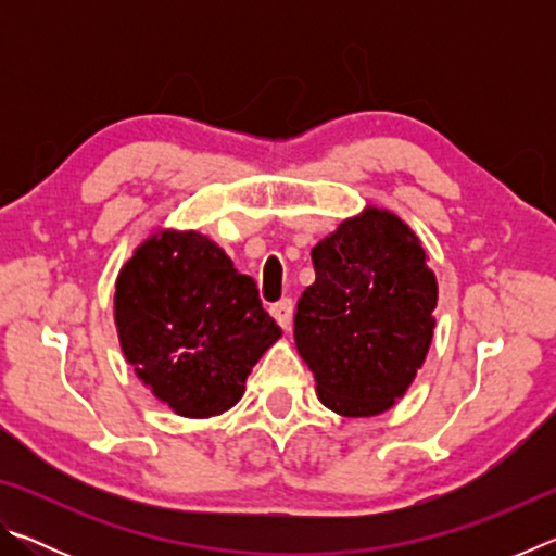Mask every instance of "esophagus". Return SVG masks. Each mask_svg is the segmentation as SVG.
<instances>
[{
    "label": "esophagus",
    "instance_id": "obj_1",
    "mask_svg": "<svg viewBox=\"0 0 556 556\" xmlns=\"http://www.w3.org/2000/svg\"><path fill=\"white\" fill-rule=\"evenodd\" d=\"M269 314L275 316V321L287 331V328L291 326V316H294V304H291V299H281V301H277V304H271Z\"/></svg>",
    "mask_w": 556,
    "mask_h": 556
}]
</instances>
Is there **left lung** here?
Instances as JSON below:
<instances>
[{
    "label": "left lung",
    "instance_id": "obj_1",
    "mask_svg": "<svg viewBox=\"0 0 556 556\" xmlns=\"http://www.w3.org/2000/svg\"><path fill=\"white\" fill-rule=\"evenodd\" d=\"M316 281L296 304L294 341L316 392L343 417L390 409L434 336L437 277L397 215L365 208L312 250Z\"/></svg>",
    "mask_w": 556,
    "mask_h": 556
}]
</instances>
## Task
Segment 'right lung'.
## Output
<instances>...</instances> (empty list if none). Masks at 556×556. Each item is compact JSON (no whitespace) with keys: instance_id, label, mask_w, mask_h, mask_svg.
<instances>
[{"instance_id":"add662e5","label":"right lung","mask_w":556,"mask_h":556,"mask_svg":"<svg viewBox=\"0 0 556 556\" xmlns=\"http://www.w3.org/2000/svg\"><path fill=\"white\" fill-rule=\"evenodd\" d=\"M115 324L137 378L191 419L230 409L281 336L255 279L195 230H162L139 244L117 277Z\"/></svg>"}]
</instances>
